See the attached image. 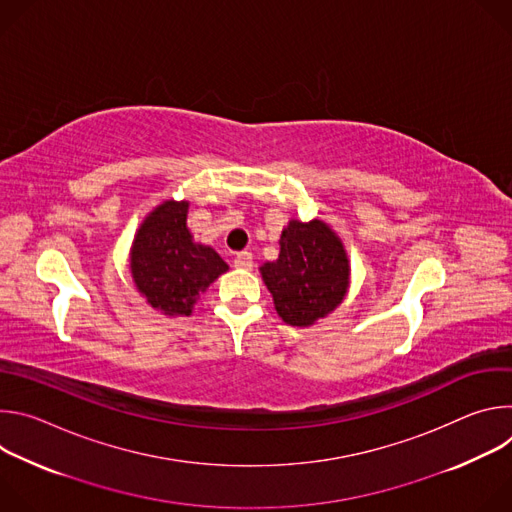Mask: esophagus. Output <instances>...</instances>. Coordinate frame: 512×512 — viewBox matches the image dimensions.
I'll list each match as a JSON object with an SVG mask.
<instances>
[{"mask_svg": "<svg viewBox=\"0 0 512 512\" xmlns=\"http://www.w3.org/2000/svg\"><path fill=\"white\" fill-rule=\"evenodd\" d=\"M233 263H235L237 269H251L253 267V255L249 251H241V253H237Z\"/></svg>", "mask_w": 512, "mask_h": 512, "instance_id": "1", "label": "esophagus"}]
</instances>
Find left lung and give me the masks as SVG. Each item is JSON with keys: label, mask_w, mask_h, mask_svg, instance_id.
<instances>
[{"label": "left lung", "mask_w": 512, "mask_h": 512, "mask_svg": "<svg viewBox=\"0 0 512 512\" xmlns=\"http://www.w3.org/2000/svg\"><path fill=\"white\" fill-rule=\"evenodd\" d=\"M277 316L298 328L332 314L350 289V259L338 233L320 218H291L279 237V255L259 267Z\"/></svg>", "instance_id": "obj_1"}]
</instances>
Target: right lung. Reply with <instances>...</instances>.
Wrapping results in <instances>:
<instances>
[{
	"label": "right lung",
	"mask_w": 512,
	"mask_h": 512,
	"mask_svg": "<svg viewBox=\"0 0 512 512\" xmlns=\"http://www.w3.org/2000/svg\"><path fill=\"white\" fill-rule=\"evenodd\" d=\"M188 200H164L135 231L129 273L139 296L164 316H190L206 287L229 271L212 247L194 241Z\"/></svg>",
	"instance_id": "obj_1"
}]
</instances>
